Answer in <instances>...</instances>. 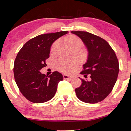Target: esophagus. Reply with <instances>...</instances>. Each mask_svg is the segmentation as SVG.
Instances as JSON below:
<instances>
[{
  "mask_svg": "<svg viewBox=\"0 0 131 131\" xmlns=\"http://www.w3.org/2000/svg\"><path fill=\"white\" fill-rule=\"evenodd\" d=\"M63 78H64V80L71 79V78H72V77L69 76V75H66V74H63Z\"/></svg>",
  "mask_w": 131,
  "mask_h": 131,
  "instance_id": "34e87169",
  "label": "esophagus"
}]
</instances>
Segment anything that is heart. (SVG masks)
I'll list each match as a JSON object with an SVG mask.
<instances>
[{"label": "heart", "mask_w": 131, "mask_h": 131, "mask_svg": "<svg viewBox=\"0 0 131 131\" xmlns=\"http://www.w3.org/2000/svg\"><path fill=\"white\" fill-rule=\"evenodd\" d=\"M68 42L71 48L75 47H79L81 48L83 45L81 40L77 36H72L68 39ZM59 45H60V42L59 41H56L51 47V53H54L56 51V50L58 49ZM75 61L67 58H62L59 59L56 62V68L58 70L62 71V72H69L72 70L73 67L75 65Z\"/></svg>", "instance_id": "b5f03b06"}]
</instances>
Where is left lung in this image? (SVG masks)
I'll return each instance as SVG.
<instances>
[{
	"instance_id": "1",
	"label": "left lung",
	"mask_w": 131,
	"mask_h": 131,
	"mask_svg": "<svg viewBox=\"0 0 131 131\" xmlns=\"http://www.w3.org/2000/svg\"><path fill=\"white\" fill-rule=\"evenodd\" d=\"M83 42L88 50L86 62L81 72L91 80L81 79L80 88L75 89L77 96L88 104L104 100L114 86L119 72L118 61L109 43L98 36L83 31H71Z\"/></svg>"
}]
</instances>
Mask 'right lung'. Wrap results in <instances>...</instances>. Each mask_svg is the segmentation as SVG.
Here are the masks:
<instances>
[{"mask_svg": "<svg viewBox=\"0 0 131 131\" xmlns=\"http://www.w3.org/2000/svg\"><path fill=\"white\" fill-rule=\"evenodd\" d=\"M68 34V31L42 34L28 41L19 51L14 62L15 82L23 95L34 103H43L54 96L57 84L63 80L61 73L55 71L49 76L40 70L47 65L54 42Z\"/></svg>", "mask_w": 131, "mask_h": 131, "instance_id": "add662e5", "label": "right lung"}]
</instances>
